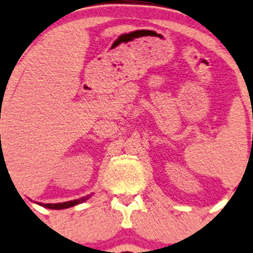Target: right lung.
Returning a JSON list of instances; mask_svg holds the SVG:
<instances>
[{"label": "right lung", "mask_w": 253, "mask_h": 253, "mask_svg": "<svg viewBox=\"0 0 253 253\" xmlns=\"http://www.w3.org/2000/svg\"><path fill=\"white\" fill-rule=\"evenodd\" d=\"M84 201H86V198L76 199V201H71V202L55 203V205H52V203H46V205H43V203H40V205L43 206V207H46V209H51V210H63V209H69V207H72V206L78 205V203H82V202H84Z\"/></svg>", "instance_id": "right-lung-1"}]
</instances>
